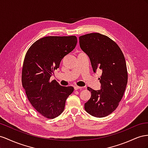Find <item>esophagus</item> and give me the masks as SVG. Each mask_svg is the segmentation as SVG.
Instances as JSON below:
<instances>
[{
  "mask_svg": "<svg viewBox=\"0 0 148 148\" xmlns=\"http://www.w3.org/2000/svg\"><path fill=\"white\" fill-rule=\"evenodd\" d=\"M82 87H79V86H74V89L75 90H77L78 89H82Z\"/></svg>",
  "mask_w": 148,
  "mask_h": 148,
  "instance_id": "34e87169",
  "label": "esophagus"
}]
</instances>
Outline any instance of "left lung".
<instances>
[{
  "label": "left lung",
  "instance_id": "8db88e82",
  "mask_svg": "<svg viewBox=\"0 0 148 148\" xmlns=\"http://www.w3.org/2000/svg\"><path fill=\"white\" fill-rule=\"evenodd\" d=\"M80 47L90 58L93 71L102 70L99 78L101 89L93 90L91 97L84 105L90 115L102 118L111 114L123 97L128 82L125 59L121 49L107 36L92 33L79 36Z\"/></svg>",
  "mask_w": 148,
  "mask_h": 148
}]
</instances>
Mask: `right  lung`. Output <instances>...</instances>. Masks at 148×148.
<instances>
[{
    "mask_svg": "<svg viewBox=\"0 0 148 148\" xmlns=\"http://www.w3.org/2000/svg\"><path fill=\"white\" fill-rule=\"evenodd\" d=\"M77 42L75 36H45L36 41L25 54L22 72V86L29 103L46 119H53L63 112L66 100L74 91L50 81L62 59Z\"/></svg>",
    "mask_w": 148,
    "mask_h": 148,
    "instance_id": "1",
    "label": "right lung"
}]
</instances>
